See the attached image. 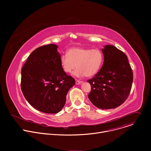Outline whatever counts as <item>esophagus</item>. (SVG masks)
Wrapping results in <instances>:
<instances>
[{"label": "esophagus", "instance_id": "obj_1", "mask_svg": "<svg viewBox=\"0 0 151 151\" xmlns=\"http://www.w3.org/2000/svg\"><path fill=\"white\" fill-rule=\"evenodd\" d=\"M82 83V81H76V85H79L81 84Z\"/></svg>", "mask_w": 151, "mask_h": 151}]
</instances>
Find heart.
I'll list each match as a JSON object with an SVG mask.
<instances>
[{"instance_id": "heart-1", "label": "heart", "mask_w": 151, "mask_h": 151, "mask_svg": "<svg viewBox=\"0 0 151 151\" xmlns=\"http://www.w3.org/2000/svg\"><path fill=\"white\" fill-rule=\"evenodd\" d=\"M103 60V54L100 50L74 47L69 50L68 54L61 56L60 64L66 73L72 72L77 67L74 76L91 77L98 72Z\"/></svg>"}]
</instances>
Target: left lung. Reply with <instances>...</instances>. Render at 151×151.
Wrapping results in <instances>:
<instances>
[{
    "mask_svg": "<svg viewBox=\"0 0 151 151\" xmlns=\"http://www.w3.org/2000/svg\"><path fill=\"white\" fill-rule=\"evenodd\" d=\"M101 50L103 66L94 78L88 80L91 87L88 99L99 109H114L130 94L133 71L127 55L115 46L107 45Z\"/></svg>",
    "mask_w": 151,
    "mask_h": 151,
    "instance_id": "obj_1",
    "label": "left lung"
}]
</instances>
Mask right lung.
<instances>
[{
  "label": "right lung",
  "mask_w": 151,
  "mask_h": 151,
  "mask_svg": "<svg viewBox=\"0 0 151 151\" xmlns=\"http://www.w3.org/2000/svg\"><path fill=\"white\" fill-rule=\"evenodd\" d=\"M58 46L49 44L34 50L21 69V88L35 109L47 114L59 112L69 90L75 84L60 64Z\"/></svg>",
  "instance_id": "add662e5"
}]
</instances>
